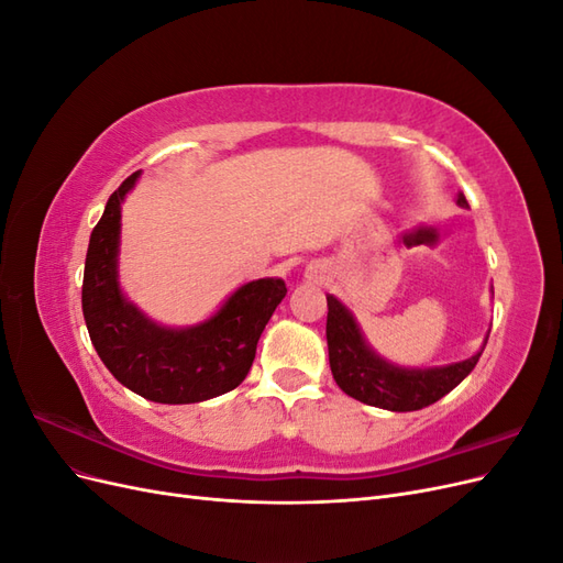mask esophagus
Segmentation results:
<instances>
[{"label":"esophagus","instance_id":"esophagus-1","mask_svg":"<svg viewBox=\"0 0 563 563\" xmlns=\"http://www.w3.org/2000/svg\"><path fill=\"white\" fill-rule=\"evenodd\" d=\"M312 277H317V279H321V275H317V269H314V275Z\"/></svg>","mask_w":563,"mask_h":563}]
</instances>
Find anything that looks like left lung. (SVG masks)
I'll return each mask as SVG.
<instances>
[{
	"instance_id": "1",
	"label": "left lung",
	"mask_w": 563,
	"mask_h": 563,
	"mask_svg": "<svg viewBox=\"0 0 563 563\" xmlns=\"http://www.w3.org/2000/svg\"><path fill=\"white\" fill-rule=\"evenodd\" d=\"M457 207H470L463 192L457 195ZM327 343L333 380L352 399L385 408V411H418V408L446 397L453 387L470 376L488 340L486 335L482 350L465 362L430 368H406L383 360L366 343L354 314L335 296H327Z\"/></svg>"
}]
</instances>
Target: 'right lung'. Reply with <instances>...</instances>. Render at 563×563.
I'll return each mask as SVG.
<instances>
[{"label":"right lung","mask_w":563,"mask_h":563,"mask_svg":"<svg viewBox=\"0 0 563 563\" xmlns=\"http://www.w3.org/2000/svg\"><path fill=\"white\" fill-rule=\"evenodd\" d=\"M139 178L135 172L117 187L91 232L81 284L91 343L112 376L150 401L197 404L220 397L246 378L286 284L277 277L249 282L195 327L172 329L152 321L119 286L122 201Z\"/></svg>","instance_id":"add662e5"}]
</instances>
